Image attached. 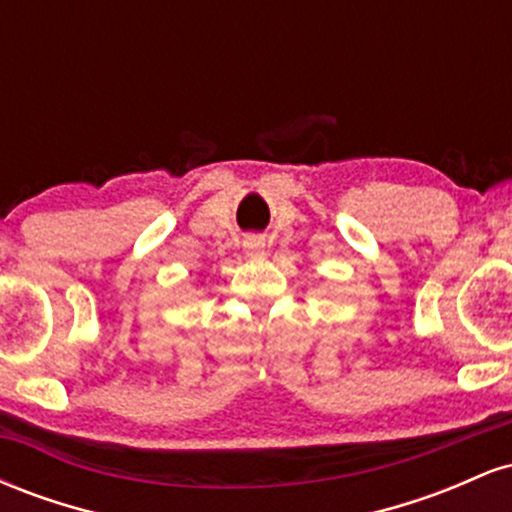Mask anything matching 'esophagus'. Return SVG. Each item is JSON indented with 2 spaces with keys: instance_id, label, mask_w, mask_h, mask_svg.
I'll use <instances>...</instances> for the list:
<instances>
[{
  "instance_id": "obj_1",
  "label": "esophagus",
  "mask_w": 512,
  "mask_h": 512,
  "mask_svg": "<svg viewBox=\"0 0 512 512\" xmlns=\"http://www.w3.org/2000/svg\"><path fill=\"white\" fill-rule=\"evenodd\" d=\"M243 248L250 257H260V255H264V238L262 236H248L243 240Z\"/></svg>"
}]
</instances>
